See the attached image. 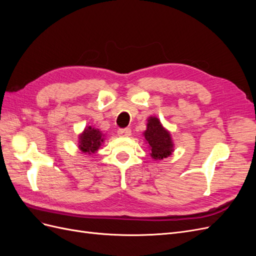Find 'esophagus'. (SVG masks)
<instances>
[{
  "label": "esophagus",
  "instance_id": "esophagus-1",
  "mask_svg": "<svg viewBox=\"0 0 256 256\" xmlns=\"http://www.w3.org/2000/svg\"><path fill=\"white\" fill-rule=\"evenodd\" d=\"M118 134L122 138H126L129 136L131 134V130L129 128H124V129H120L118 131Z\"/></svg>",
  "mask_w": 256,
  "mask_h": 256
}]
</instances>
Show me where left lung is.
Listing matches in <instances>:
<instances>
[{
  "instance_id": "1",
  "label": "left lung",
  "mask_w": 256,
  "mask_h": 256,
  "mask_svg": "<svg viewBox=\"0 0 256 256\" xmlns=\"http://www.w3.org/2000/svg\"><path fill=\"white\" fill-rule=\"evenodd\" d=\"M144 141L150 150V154L154 160H162L171 156L174 152V142L171 132L162 126L156 116L147 118L146 130L143 132Z\"/></svg>"
}]
</instances>
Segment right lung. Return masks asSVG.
Instances as JSON below:
<instances>
[{"mask_svg": "<svg viewBox=\"0 0 256 256\" xmlns=\"http://www.w3.org/2000/svg\"><path fill=\"white\" fill-rule=\"evenodd\" d=\"M106 140V134L100 129L86 126L78 136V147L80 152L92 154L98 152Z\"/></svg>", "mask_w": 256, "mask_h": 256, "instance_id": "add662e5", "label": "right lung"}]
</instances>
